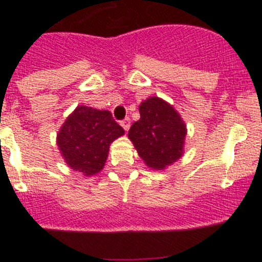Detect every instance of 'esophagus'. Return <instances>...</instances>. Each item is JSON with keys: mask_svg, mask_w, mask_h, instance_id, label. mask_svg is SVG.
<instances>
[{"mask_svg": "<svg viewBox=\"0 0 262 262\" xmlns=\"http://www.w3.org/2000/svg\"><path fill=\"white\" fill-rule=\"evenodd\" d=\"M120 124H122V127L124 128V131H128L129 124H131V122H129V118H126V119L122 120V122H120Z\"/></svg>", "mask_w": 262, "mask_h": 262, "instance_id": "34e87169", "label": "esophagus"}]
</instances>
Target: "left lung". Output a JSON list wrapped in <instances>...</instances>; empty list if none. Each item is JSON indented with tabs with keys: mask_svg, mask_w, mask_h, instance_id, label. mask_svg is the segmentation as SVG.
Masks as SVG:
<instances>
[{
	"mask_svg": "<svg viewBox=\"0 0 262 262\" xmlns=\"http://www.w3.org/2000/svg\"><path fill=\"white\" fill-rule=\"evenodd\" d=\"M140 119L131 126L128 138L148 166L163 169L182 156L186 126L177 111L152 97L140 105Z\"/></svg>",
	"mask_w": 262,
	"mask_h": 262,
	"instance_id": "1",
	"label": "left lung"
}]
</instances>
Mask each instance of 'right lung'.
<instances>
[{"label": "right lung", "mask_w": 262, "mask_h": 262, "mask_svg": "<svg viewBox=\"0 0 262 262\" xmlns=\"http://www.w3.org/2000/svg\"><path fill=\"white\" fill-rule=\"evenodd\" d=\"M123 134L110 111L78 106L57 134V144L72 169L92 176L105 165L111 142Z\"/></svg>", "instance_id": "obj_1"}]
</instances>
